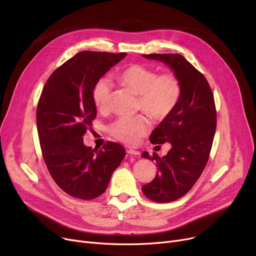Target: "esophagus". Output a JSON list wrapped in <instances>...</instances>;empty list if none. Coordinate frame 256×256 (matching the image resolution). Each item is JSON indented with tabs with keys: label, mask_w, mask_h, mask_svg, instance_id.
<instances>
[{
	"label": "esophagus",
	"mask_w": 256,
	"mask_h": 256,
	"mask_svg": "<svg viewBox=\"0 0 256 256\" xmlns=\"http://www.w3.org/2000/svg\"><path fill=\"white\" fill-rule=\"evenodd\" d=\"M126 152H128V154H132V156H139V154H140V152H137V150H126Z\"/></svg>",
	"instance_id": "34e87169"
}]
</instances>
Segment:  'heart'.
Listing matches in <instances>:
<instances>
[{
	"mask_svg": "<svg viewBox=\"0 0 256 256\" xmlns=\"http://www.w3.org/2000/svg\"><path fill=\"white\" fill-rule=\"evenodd\" d=\"M121 85L138 96V110L152 119L162 121L176 109L182 93L178 78L173 74H158L144 65L132 64L119 76ZM112 92L111 80L108 76L98 78L92 89V100L100 110L109 106ZM150 121L143 115L119 117L110 126L111 135L126 144L135 145L148 132Z\"/></svg>",
	"mask_w": 256,
	"mask_h": 256,
	"instance_id": "b5f03b06",
	"label": "heart"
}]
</instances>
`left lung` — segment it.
Instances as JSON below:
<instances>
[{"label":"left lung","instance_id":"left-lung-1","mask_svg":"<svg viewBox=\"0 0 256 256\" xmlns=\"http://www.w3.org/2000/svg\"><path fill=\"white\" fill-rule=\"evenodd\" d=\"M142 57L166 64L182 85L180 100L173 112L152 132V144L169 142L164 156L156 152L143 158L154 160V180L142 186L143 194L156 202L174 201L191 190L202 173L216 132L217 113L212 89L204 76L178 54H152Z\"/></svg>","mask_w":256,"mask_h":256}]
</instances>
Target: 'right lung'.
I'll list each match as a JSON object with an SVG mask.
<instances>
[{
	"instance_id": "add662e5",
	"label": "right lung",
	"mask_w": 256,
	"mask_h": 256,
	"mask_svg": "<svg viewBox=\"0 0 256 256\" xmlns=\"http://www.w3.org/2000/svg\"><path fill=\"white\" fill-rule=\"evenodd\" d=\"M126 52H80L54 72L40 96L36 122L46 165L52 180L72 197L102 195L126 156L124 146H86L83 136L96 117L92 89Z\"/></svg>"
}]
</instances>
